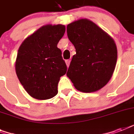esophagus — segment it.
<instances>
[{"mask_svg":"<svg viewBox=\"0 0 134 134\" xmlns=\"http://www.w3.org/2000/svg\"><path fill=\"white\" fill-rule=\"evenodd\" d=\"M70 62H71V60H65V63H66V65H67V67H69V65H70Z\"/></svg>","mask_w":134,"mask_h":134,"instance_id":"obj_1","label":"esophagus"}]
</instances>
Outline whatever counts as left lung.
Listing matches in <instances>:
<instances>
[{
  "instance_id": "1",
  "label": "left lung",
  "mask_w": 134,
  "mask_h": 134,
  "mask_svg": "<svg viewBox=\"0 0 134 134\" xmlns=\"http://www.w3.org/2000/svg\"><path fill=\"white\" fill-rule=\"evenodd\" d=\"M67 32L76 52L67 76L78 90L97 91L109 81L116 65L118 51L114 40L86 19L68 24Z\"/></svg>"
}]
</instances>
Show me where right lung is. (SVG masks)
I'll list each match as a JSON object with an SVG mask.
<instances>
[{
  "instance_id": "add662e5",
  "label": "right lung",
  "mask_w": 134,
  "mask_h": 134,
  "mask_svg": "<svg viewBox=\"0 0 134 134\" xmlns=\"http://www.w3.org/2000/svg\"><path fill=\"white\" fill-rule=\"evenodd\" d=\"M65 26L46 25L25 40L18 51L15 69L26 91L37 99H48L58 94L60 78L67 72L62 51L57 47Z\"/></svg>"
}]
</instances>
